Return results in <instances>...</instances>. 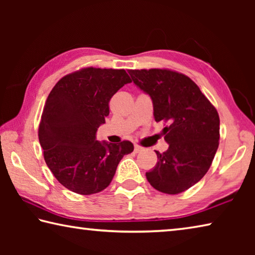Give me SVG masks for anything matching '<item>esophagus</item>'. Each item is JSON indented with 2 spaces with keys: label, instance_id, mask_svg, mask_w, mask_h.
<instances>
[{
  "label": "esophagus",
  "instance_id": "obj_1",
  "mask_svg": "<svg viewBox=\"0 0 255 255\" xmlns=\"http://www.w3.org/2000/svg\"><path fill=\"white\" fill-rule=\"evenodd\" d=\"M144 148L141 147V146H139V145H135V147H133V150H135V153H139V152H141V150H143Z\"/></svg>",
  "mask_w": 255,
  "mask_h": 255
}]
</instances>
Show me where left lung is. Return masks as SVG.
Returning a JSON list of instances; mask_svg holds the SVG:
<instances>
[{
	"instance_id": "1",
	"label": "left lung",
	"mask_w": 255,
	"mask_h": 255,
	"mask_svg": "<svg viewBox=\"0 0 255 255\" xmlns=\"http://www.w3.org/2000/svg\"><path fill=\"white\" fill-rule=\"evenodd\" d=\"M137 88L152 99L154 119L169 144L157 155L146 178L153 188L176 195L204 178L213 163L219 141V116L215 107L188 76L169 70H129Z\"/></svg>"
}]
</instances>
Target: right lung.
<instances>
[{"mask_svg": "<svg viewBox=\"0 0 255 255\" xmlns=\"http://www.w3.org/2000/svg\"><path fill=\"white\" fill-rule=\"evenodd\" d=\"M130 82L125 70L88 67L64 76L50 91L38 136L47 166L66 189L84 196L102 191L133 150L128 140H97L110 99Z\"/></svg>", "mask_w": 255, "mask_h": 255, "instance_id": "1", "label": "right lung"}]
</instances>
